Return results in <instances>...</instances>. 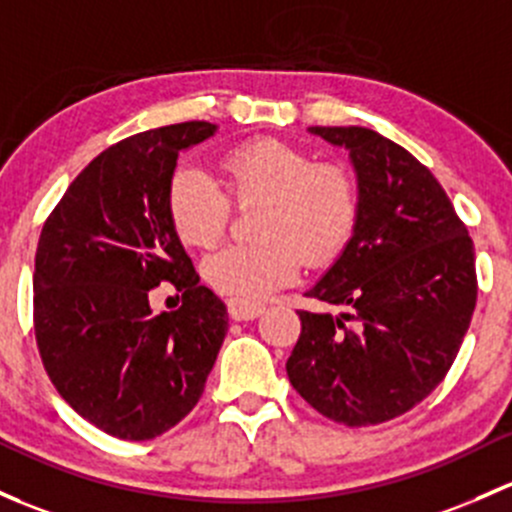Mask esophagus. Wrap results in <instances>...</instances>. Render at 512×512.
Listing matches in <instances>:
<instances>
[{
    "label": "esophagus",
    "instance_id": "obj_1",
    "mask_svg": "<svg viewBox=\"0 0 512 512\" xmlns=\"http://www.w3.org/2000/svg\"><path fill=\"white\" fill-rule=\"evenodd\" d=\"M265 311V306L257 304V301H245V299H228V314L235 321H252Z\"/></svg>",
    "mask_w": 512,
    "mask_h": 512
}]
</instances>
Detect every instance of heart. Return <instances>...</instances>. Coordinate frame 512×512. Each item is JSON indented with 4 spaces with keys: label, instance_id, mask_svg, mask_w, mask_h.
I'll return each mask as SVG.
<instances>
[{
    "label": "heart",
    "instance_id": "1",
    "mask_svg": "<svg viewBox=\"0 0 512 512\" xmlns=\"http://www.w3.org/2000/svg\"><path fill=\"white\" fill-rule=\"evenodd\" d=\"M225 184L238 206H260L257 242L230 245L203 262L215 292L262 299L294 282L301 265H331L348 247L360 215L358 181L336 161H319L282 139H252L223 159ZM166 215L188 247L208 250L223 240L233 215L227 193L191 166L171 174Z\"/></svg>",
    "mask_w": 512,
    "mask_h": 512
}]
</instances>
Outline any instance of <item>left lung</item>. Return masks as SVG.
Listing matches in <instances>:
<instances>
[{
  "label": "left lung",
  "mask_w": 512,
  "mask_h": 512,
  "mask_svg": "<svg viewBox=\"0 0 512 512\" xmlns=\"http://www.w3.org/2000/svg\"><path fill=\"white\" fill-rule=\"evenodd\" d=\"M309 129L351 152L360 215L306 292L338 314L299 311L287 375L316 412L370 427L410 412L449 373L476 309L473 240L432 171L400 144L365 127Z\"/></svg>",
  "instance_id": "1"
}]
</instances>
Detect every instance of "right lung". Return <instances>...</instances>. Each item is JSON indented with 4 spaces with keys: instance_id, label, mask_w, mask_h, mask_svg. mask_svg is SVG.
<instances>
[{
    "instance_id": "add662e5",
    "label": "right lung",
    "mask_w": 512,
    "mask_h": 512,
    "mask_svg": "<svg viewBox=\"0 0 512 512\" xmlns=\"http://www.w3.org/2000/svg\"><path fill=\"white\" fill-rule=\"evenodd\" d=\"M215 132L181 122L98 154L46 218L36 247L34 331L43 368L80 417L127 441L169 432L201 400L228 311L193 270L166 215L181 149ZM169 281L182 299L154 315Z\"/></svg>"
}]
</instances>
